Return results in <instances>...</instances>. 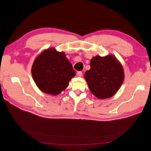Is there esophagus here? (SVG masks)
Returning a JSON list of instances; mask_svg holds the SVG:
<instances>
[{
  "instance_id": "1",
  "label": "esophagus",
  "mask_w": 151,
  "mask_h": 151,
  "mask_svg": "<svg viewBox=\"0 0 151 151\" xmlns=\"http://www.w3.org/2000/svg\"><path fill=\"white\" fill-rule=\"evenodd\" d=\"M77 75L79 77H81L83 76L82 71H78V72H77Z\"/></svg>"
}]
</instances>
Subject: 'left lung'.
Instances as JSON below:
<instances>
[{
  "label": "left lung",
  "mask_w": 151,
  "mask_h": 151,
  "mask_svg": "<svg viewBox=\"0 0 151 151\" xmlns=\"http://www.w3.org/2000/svg\"><path fill=\"white\" fill-rule=\"evenodd\" d=\"M90 65L91 69L86 71L84 78L92 93L99 99L113 97L124 80L121 62L113 55H96L91 60Z\"/></svg>",
  "instance_id": "obj_1"
}]
</instances>
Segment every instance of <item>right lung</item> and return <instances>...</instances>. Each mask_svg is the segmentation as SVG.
<instances>
[{
	"instance_id": "add662e5",
	"label": "right lung",
	"mask_w": 151,
	"mask_h": 151,
	"mask_svg": "<svg viewBox=\"0 0 151 151\" xmlns=\"http://www.w3.org/2000/svg\"><path fill=\"white\" fill-rule=\"evenodd\" d=\"M31 72L38 89L52 96L65 90L76 75L65 52H59L54 47L46 49L38 55Z\"/></svg>"
}]
</instances>
